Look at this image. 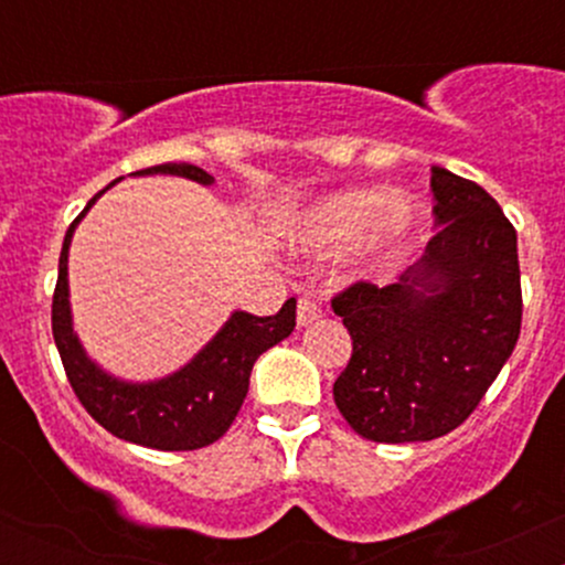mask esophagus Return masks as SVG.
<instances>
[{
    "label": "esophagus",
    "mask_w": 565,
    "mask_h": 565,
    "mask_svg": "<svg viewBox=\"0 0 565 565\" xmlns=\"http://www.w3.org/2000/svg\"><path fill=\"white\" fill-rule=\"evenodd\" d=\"M321 319V308L310 297H300L297 302V327H310L313 321Z\"/></svg>",
    "instance_id": "34e87169"
}]
</instances>
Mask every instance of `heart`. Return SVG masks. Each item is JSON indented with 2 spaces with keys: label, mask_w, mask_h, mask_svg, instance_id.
I'll return each mask as SVG.
<instances>
[{
  "label": "heart",
  "mask_w": 565,
  "mask_h": 565,
  "mask_svg": "<svg viewBox=\"0 0 565 565\" xmlns=\"http://www.w3.org/2000/svg\"><path fill=\"white\" fill-rule=\"evenodd\" d=\"M423 225V206L412 193L385 188H342L310 204L291 242L316 255H342L355 246L364 274H385L404 257Z\"/></svg>",
  "instance_id": "1"
}]
</instances>
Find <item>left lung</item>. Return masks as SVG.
Instances as JSON below:
<instances>
[{
  "mask_svg": "<svg viewBox=\"0 0 565 565\" xmlns=\"http://www.w3.org/2000/svg\"><path fill=\"white\" fill-rule=\"evenodd\" d=\"M436 236L391 287L353 284L332 308L353 340L334 404L361 438L414 444L470 417L521 334L518 236L481 185L433 167Z\"/></svg>",
  "mask_w": 565,
  "mask_h": 565,
  "instance_id": "left-lung-1",
  "label": "left lung"
}]
</instances>
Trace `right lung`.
<instances>
[{
    "mask_svg": "<svg viewBox=\"0 0 565 565\" xmlns=\"http://www.w3.org/2000/svg\"><path fill=\"white\" fill-rule=\"evenodd\" d=\"M132 174H174V178L193 180L199 185H212L215 178L193 164H159ZM121 180V178H119ZM95 193L82 210V215L71 223L63 238L61 265H57V287L53 297V337L68 382L76 398L93 414L108 433L129 444L148 446L159 451H193L201 446L215 444L225 436L238 408H242L249 374L255 361L268 348L295 332L297 300L284 302L276 316H252L246 310H233L228 321L217 329V334L193 355L188 364L157 380H125L106 372L84 350L79 334L74 332V313H71L68 291V249L76 225L93 210V204L108 188Z\"/></svg>",
    "mask_w": 565,
    "mask_h": 565,
    "instance_id": "obj_1",
    "label": "right lung"
}]
</instances>
